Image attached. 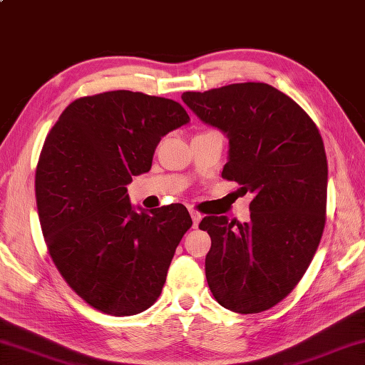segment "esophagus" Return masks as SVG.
<instances>
[{
	"label": "esophagus",
	"instance_id": "esophagus-1",
	"mask_svg": "<svg viewBox=\"0 0 365 365\" xmlns=\"http://www.w3.org/2000/svg\"><path fill=\"white\" fill-rule=\"evenodd\" d=\"M190 217H192V221H193V227H198L200 221H201V213H198L197 210H190Z\"/></svg>",
	"mask_w": 365,
	"mask_h": 365
}]
</instances>
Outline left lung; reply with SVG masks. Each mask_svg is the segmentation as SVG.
<instances>
[{"instance_id":"8db88e82","label":"left lung","mask_w":365,"mask_h":365,"mask_svg":"<svg viewBox=\"0 0 365 365\" xmlns=\"http://www.w3.org/2000/svg\"><path fill=\"white\" fill-rule=\"evenodd\" d=\"M197 118L229 140L223 176L250 192L251 220L206 217L212 246L206 279L221 307L262 313L285 299L305 274L325 226L328 165L309 115L266 83L184 93Z\"/></svg>"}]
</instances>
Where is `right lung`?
<instances>
[{
	"label": "right lung",
	"mask_w": 365,
	"mask_h": 365,
	"mask_svg": "<svg viewBox=\"0 0 365 365\" xmlns=\"http://www.w3.org/2000/svg\"><path fill=\"white\" fill-rule=\"evenodd\" d=\"M189 122L175 101L119 90L68 105L44 140L35 173L44 242L68 285L102 313L138 314L161 294L192 218L182 204L135 207L127 184Z\"/></svg>",
	"instance_id": "obj_1"
}]
</instances>
